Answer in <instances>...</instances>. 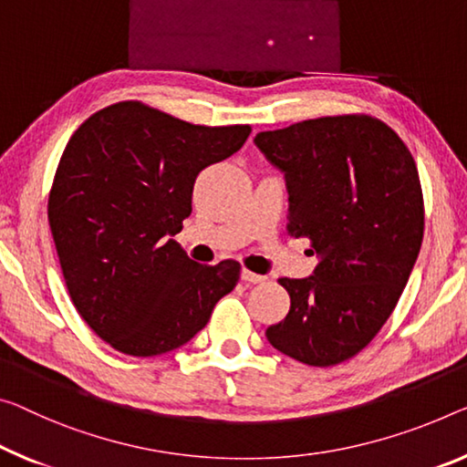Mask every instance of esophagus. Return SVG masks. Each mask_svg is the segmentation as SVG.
I'll list each match as a JSON object with an SVG mask.
<instances>
[{"label":"esophagus","mask_w":467,"mask_h":467,"mask_svg":"<svg viewBox=\"0 0 467 467\" xmlns=\"http://www.w3.org/2000/svg\"><path fill=\"white\" fill-rule=\"evenodd\" d=\"M242 279L246 284H261L265 275H258V274H253V271H248V269H242Z\"/></svg>","instance_id":"34e87169"}]
</instances>
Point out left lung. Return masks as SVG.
<instances>
[{
  "instance_id": "obj_1",
  "label": "left lung",
  "mask_w": 467,
  "mask_h": 467,
  "mask_svg": "<svg viewBox=\"0 0 467 467\" xmlns=\"http://www.w3.org/2000/svg\"><path fill=\"white\" fill-rule=\"evenodd\" d=\"M254 143L285 177V229L319 256L313 275L279 279L290 311L265 334L300 363L338 365L374 340L411 275L424 238L418 167L368 114L303 120Z\"/></svg>"
}]
</instances>
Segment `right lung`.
Wrapping results in <instances>:
<instances>
[{
	"label": "right lung",
	"mask_w": 467,
	"mask_h": 467,
	"mask_svg": "<svg viewBox=\"0 0 467 467\" xmlns=\"http://www.w3.org/2000/svg\"><path fill=\"white\" fill-rule=\"evenodd\" d=\"M248 125H192L119 102L77 129L47 219L73 305L119 353L154 357L190 342L235 288L238 261L198 265L173 240L198 173L232 156Z\"/></svg>",
	"instance_id": "right-lung-1"
}]
</instances>
